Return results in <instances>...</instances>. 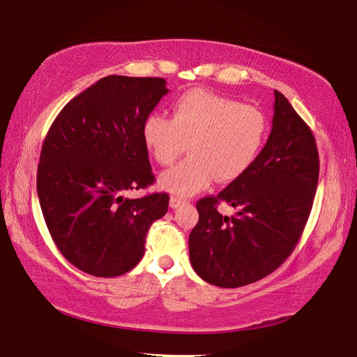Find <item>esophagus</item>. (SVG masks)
Listing matches in <instances>:
<instances>
[{"mask_svg": "<svg viewBox=\"0 0 357 357\" xmlns=\"http://www.w3.org/2000/svg\"><path fill=\"white\" fill-rule=\"evenodd\" d=\"M181 204H183V200L178 199V197H171V200H169V206L174 208V210H176V208H178Z\"/></svg>", "mask_w": 357, "mask_h": 357, "instance_id": "esophagus-1", "label": "esophagus"}]
</instances>
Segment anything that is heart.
<instances>
[{"instance_id": "1", "label": "heart", "mask_w": 357, "mask_h": 357, "mask_svg": "<svg viewBox=\"0 0 357 357\" xmlns=\"http://www.w3.org/2000/svg\"><path fill=\"white\" fill-rule=\"evenodd\" d=\"M268 123L257 107L206 90H191L172 104V116L151 113L143 141L152 158L169 166L185 152L190 158L160 176V185L177 197H190L211 185L233 181L250 169L264 147Z\"/></svg>"}]
</instances>
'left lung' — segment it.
<instances>
[{
	"label": "left lung",
	"instance_id": "left-lung-1",
	"mask_svg": "<svg viewBox=\"0 0 357 357\" xmlns=\"http://www.w3.org/2000/svg\"><path fill=\"white\" fill-rule=\"evenodd\" d=\"M273 112L272 132L250 169L196 205L190 261L210 284L241 287L277 271L298 244L311 213L320 169L315 138L277 90ZM220 201L237 214L222 217Z\"/></svg>",
	"mask_w": 357,
	"mask_h": 357
}]
</instances>
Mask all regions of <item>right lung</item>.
<instances>
[{"label":"right lung","instance_id":"right-lung-1","mask_svg":"<svg viewBox=\"0 0 357 357\" xmlns=\"http://www.w3.org/2000/svg\"><path fill=\"white\" fill-rule=\"evenodd\" d=\"M167 91L161 77L113 74L73 98L50 127L37 194L54 244L79 271H132L152 222L167 211L166 192L124 197L155 181L141 130Z\"/></svg>","mask_w":357,"mask_h":357}]
</instances>
